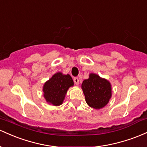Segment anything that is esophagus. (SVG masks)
Returning <instances> with one entry per match:
<instances>
[{"instance_id":"1","label":"esophagus","mask_w":147,"mask_h":147,"mask_svg":"<svg viewBox=\"0 0 147 147\" xmlns=\"http://www.w3.org/2000/svg\"><path fill=\"white\" fill-rule=\"evenodd\" d=\"M74 83H75L76 85H78L79 84V79L78 78H77V77H74Z\"/></svg>"}]
</instances>
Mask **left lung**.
Returning <instances> with one entry per match:
<instances>
[{"label": "left lung", "mask_w": 147, "mask_h": 147, "mask_svg": "<svg viewBox=\"0 0 147 147\" xmlns=\"http://www.w3.org/2000/svg\"><path fill=\"white\" fill-rule=\"evenodd\" d=\"M81 87L87 105L94 109L105 107L112 96L110 82L96 74H90L89 78L83 80Z\"/></svg>", "instance_id": "obj_1"}]
</instances>
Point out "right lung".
<instances>
[{"label": "right lung", "mask_w": 147, "mask_h": 147, "mask_svg": "<svg viewBox=\"0 0 147 147\" xmlns=\"http://www.w3.org/2000/svg\"><path fill=\"white\" fill-rule=\"evenodd\" d=\"M74 81L69 74L57 72L44 83V96L47 103L58 106L62 104L67 90L74 86Z\"/></svg>", "instance_id": "add662e5"}]
</instances>
